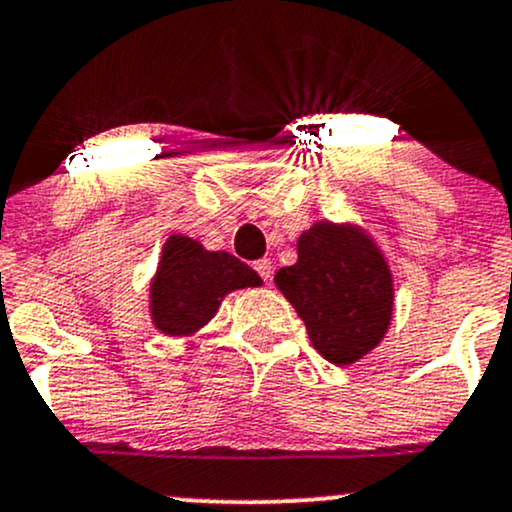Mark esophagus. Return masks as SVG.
I'll list each match as a JSON object with an SVG mask.
<instances>
[{"mask_svg": "<svg viewBox=\"0 0 512 512\" xmlns=\"http://www.w3.org/2000/svg\"><path fill=\"white\" fill-rule=\"evenodd\" d=\"M255 272L260 274L262 282H269V279H272V262H269L267 257H262V260L255 262Z\"/></svg>", "mask_w": 512, "mask_h": 512, "instance_id": "esophagus-1", "label": "esophagus"}]
</instances>
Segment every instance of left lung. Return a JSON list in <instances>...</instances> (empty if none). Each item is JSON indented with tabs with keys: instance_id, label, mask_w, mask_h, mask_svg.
I'll list each match as a JSON object with an SVG mask.
<instances>
[{
	"instance_id": "1",
	"label": "left lung",
	"mask_w": 512,
	"mask_h": 512,
	"mask_svg": "<svg viewBox=\"0 0 512 512\" xmlns=\"http://www.w3.org/2000/svg\"><path fill=\"white\" fill-rule=\"evenodd\" d=\"M296 250V265L279 269L274 284L306 323L320 355L338 367L355 364L391 325L389 262L372 235L352 223H313Z\"/></svg>"
}]
</instances>
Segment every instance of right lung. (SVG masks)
<instances>
[{"mask_svg":"<svg viewBox=\"0 0 512 512\" xmlns=\"http://www.w3.org/2000/svg\"><path fill=\"white\" fill-rule=\"evenodd\" d=\"M260 284L255 269L238 257L206 250L187 235H170L150 282V318L160 333L187 338L216 316L223 296Z\"/></svg>","mask_w":512,"mask_h":512,"instance_id":"add662e5","label":"right lung"}]
</instances>
